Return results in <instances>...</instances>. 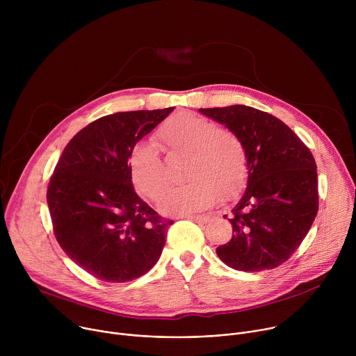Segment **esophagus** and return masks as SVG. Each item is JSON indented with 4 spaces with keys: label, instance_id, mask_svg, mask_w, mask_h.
<instances>
[{
    "label": "esophagus",
    "instance_id": "1",
    "mask_svg": "<svg viewBox=\"0 0 356 356\" xmlns=\"http://www.w3.org/2000/svg\"><path fill=\"white\" fill-rule=\"evenodd\" d=\"M181 218H187V220H193V221H198V222H207L209 221V216H193V214H186L181 216Z\"/></svg>",
    "mask_w": 356,
    "mask_h": 356
}]
</instances>
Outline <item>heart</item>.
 <instances>
[{"instance_id": "obj_1", "label": "heart", "mask_w": 356, "mask_h": 356, "mask_svg": "<svg viewBox=\"0 0 356 356\" xmlns=\"http://www.w3.org/2000/svg\"><path fill=\"white\" fill-rule=\"evenodd\" d=\"M170 152L190 154L187 183L169 188L162 200L165 214L179 216L204 210L218 198L238 193L248 177V149L232 129L191 113H177L158 131ZM131 180L138 191L158 200L169 183L166 165L155 143L138 142L129 152Z\"/></svg>"}]
</instances>
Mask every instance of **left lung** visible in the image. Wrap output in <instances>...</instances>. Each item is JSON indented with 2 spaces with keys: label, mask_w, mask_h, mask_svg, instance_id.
Instances as JSON below:
<instances>
[{
  "label": "left lung",
  "mask_w": 356,
  "mask_h": 356,
  "mask_svg": "<svg viewBox=\"0 0 356 356\" xmlns=\"http://www.w3.org/2000/svg\"><path fill=\"white\" fill-rule=\"evenodd\" d=\"M235 131L248 149V187L232 209V238L217 248L232 269L261 272L284 264L318 211L312 150L279 118L246 106L200 108Z\"/></svg>",
  "instance_id": "left-lung-1"
}]
</instances>
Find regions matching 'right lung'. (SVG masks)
<instances>
[{
    "label": "right lung",
    "mask_w": 356,
    "mask_h": 356,
    "mask_svg": "<svg viewBox=\"0 0 356 356\" xmlns=\"http://www.w3.org/2000/svg\"><path fill=\"white\" fill-rule=\"evenodd\" d=\"M173 110L115 113L92 121L67 143L49 180L56 241L99 280H134L161 257L173 221L138 197L128 158L132 146Z\"/></svg>",
    "instance_id": "add662e5"
}]
</instances>
